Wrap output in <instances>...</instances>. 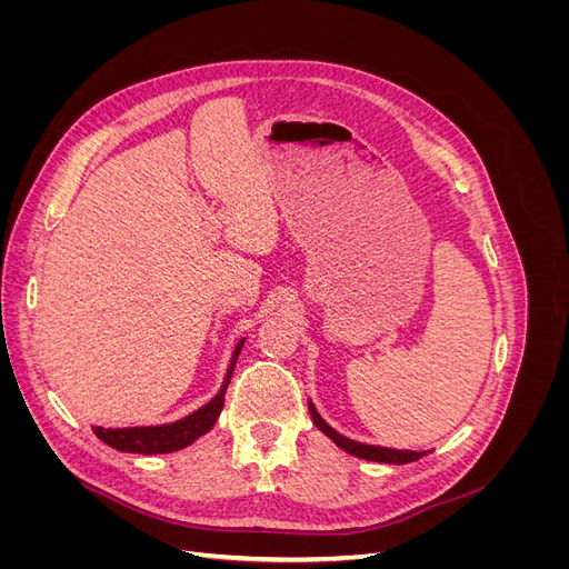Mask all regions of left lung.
I'll return each instance as SVG.
<instances>
[{
    "label": "left lung",
    "mask_w": 569,
    "mask_h": 569,
    "mask_svg": "<svg viewBox=\"0 0 569 569\" xmlns=\"http://www.w3.org/2000/svg\"><path fill=\"white\" fill-rule=\"evenodd\" d=\"M308 410H311V418L316 422V427L320 429V432H325L327 437H330L339 449H343L347 453L356 456V458H363V460H375V462H393V465H406V462H412V460H420L422 456H427V451H399V449H385V446H372V443H360V441H353L349 437L339 435L337 429H332L330 425H327L320 412L316 410V406L308 401Z\"/></svg>",
    "instance_id": "8db88e82"
}]
</instances>
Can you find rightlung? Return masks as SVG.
<instances>
[{"mask_svg":"<svg viewBox=\"0 0 569 569\" xmlns=\"http://www.w3.org/2000/svg\"><path fill=\"white\" fill-rule=\"evenodd\" d=\"M244 347V339L237 343V349L232 353L230 368L226 375V382H222L220 391L213 396V399L201 406L199 410L189 412L187 418L168 422V425H157V427H120V429H104V427H92V432L109 443L111 449L123 451V453H170V451H180L184 446L197 441L203 437L209 429L216 425L222 403H226V391L230 385V377L234 370V363L239 358V351Z\"/></svg>","mask_w":569,"mask_h":569,"instance_id":"obj_1","label":"right lung"}]
</instances>
